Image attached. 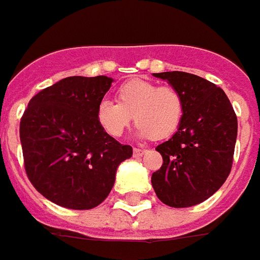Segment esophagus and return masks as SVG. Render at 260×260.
Here are the masks:
<instances>
[{
	"label": "esophagus",
	"mask_w": 260,
	"mask_h": 260,
	"mask_svg": "<svg viewBox=\"0 0 260 260\" xmlns=\"http://www.w3.org/2000/svg\"><path fill=\"white\" fill-rule=\"evenodd\" d=\"M133 152L136 156H141V155H144L145 152H147V150H143V148H134Z\"/></svg>",
	"instance_id": "34e87169"
}]
</instances>
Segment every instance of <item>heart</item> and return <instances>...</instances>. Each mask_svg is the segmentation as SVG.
I'll list each match as a JSON object with an SVG mask.
<instances>
[{
    "mask_svg": "<svg viewBox=\"0 0 260 260\" xmlns=\"http://www.w3.org/2000/svg\"><path fill=\"white\" fill-rule=\"evenodd\" d=\"M185 115V99L174 86H159L145 80H130L116 91V104L101 101L99 126L112 137H120L133 117L141 137L161 141L172 137Z\"/></svg>",
    "mask_w": 260,
    "mask_h": 260,
    "instance_id": "obj_1",
    "label": "heart"
}]
</instances>
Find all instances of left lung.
I'll use <instances>...</instances> for the list:
<instances>
[{
	"instance_id": "8db88e82",
	"label": "left lung",
	"mask_w": 260,
	"mask_h": 260,
	"mask_svg": "<svg viewBox=\"0 0 260 260\" xmlns=\"http://www.w3.org/2000/svg\"><path fill=\"white\" fill-rule=\"evenodd\" d=\"M167 80L185 99L178 132L155 150L162 165L151 178L158 199L171 207H192L213 196L231 172L238 120L220 86L194 74L168 71Z\"/></svg>"
}]
</instances>
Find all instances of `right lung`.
<instances>
[{
	"label": "right lung",
	"instance_id": "add662e5",
	"mask_svg": "<svg viewBox=\"0 0 260 260\" xmlns=\"http://www.w3.org/2000/svg\"><path fill=\"white\" fill-rule=\"evenodd\" d=\"M112 78L67 77L29 101L19 124L23 165L40 194L61 207L89 210L109 196L116 169L133 155L99 126L96 108Z\"/></svg>",
	"mask_w": 260,
	"mask_h": 260
}]
</instances>
